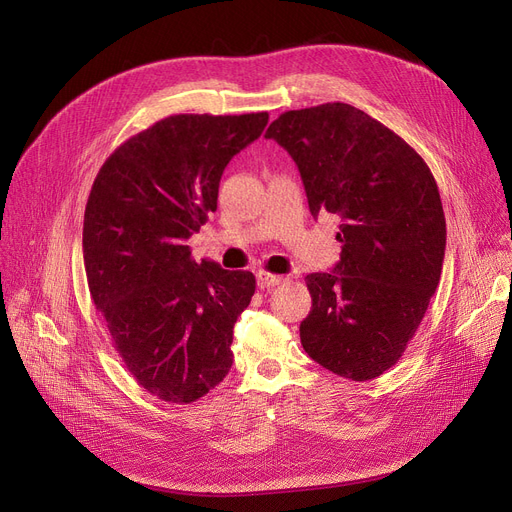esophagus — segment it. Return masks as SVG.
<instances>
[{
  "mask_svg": "<svg viewBox=\"0 0 512 512\" xmlns=\"http://www.w3.org/2000/svg\"><path fill=\"white\" fill-rule=\"evenodd\" d=\"M282 282H286L284 276L267 274V271H259V274H257V284H259V288H274V286H280Z\"/></svg>",
  "mask_w": 512,
  "mask_h": 512,
  "instance_id": "1",
  "label": "esophagus"
}]
</instances>
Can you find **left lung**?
<instances>
[{"label":"left lung","instance_id":"8db88e82","mask_svg":"<svg viewBox=\"0 0 512 512\" xmlns=\"http://www.w3.org/2000/svg\"><path fill=\"white\" fill-rule=\"evenodd\" d=\"M265 138L296 162L311 214L339 220L337 265L304 278L313 309L300 344L339 377L377 379L416 335L440 280L447 222L430 168L346 102L286 111Z\"/></svg>","mask_w":512,"mask_h":512}]
</instances>
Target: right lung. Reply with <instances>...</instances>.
I'll return each mask as SVG.
<instances>
[{
  "instance_id": "add662e5",
  "label": "right lung",
  "mask_w": 512,
  "mask_h": 512,
  "mask_svg": "<svg viewBox=\"0 0 512 512\" xmlns=\"http://www.w3.org/2000/svg\"><path fill=\"white\" fill-rule=\"evenodd\" d=\"M267 119H160L123 142L90 189L82 236L90 296L133 379L162 401H197L232 366V329L255 276L197 263L185 243L216 212L226 164Z\"/></svg>"
}]
</instances>
